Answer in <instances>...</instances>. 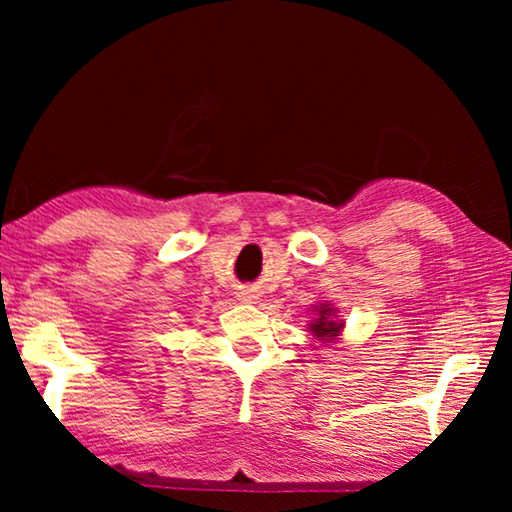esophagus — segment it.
Returning <instances> with one entry per match:
<instances>
[{"instance_id":"34e87169","label":"esophagus","mask_w":512,"mask_h":512,"mask_svg":"<svg viewBox=\"0 0 512 512\" xmlns=\"http://www.w3.org/2000/svg\"><path fill=\"white\" fill-rule=\"evenodd\" d=\"M239 298H241V300H244V302H250V300H255V296H253V293H250V291H241V293H239Z\"/></svg>"}]
</instances>
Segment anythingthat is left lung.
Instances as JSON below:
<instances>
[{
	"instance_id": "obj_1",
	"label": "left lung",
	"mask_w": 512,
	"mask_h": 512,
	"mask_svg": "<svg viewBox=\"0 0 512 512\" xmlns=\"http://www.w3.org/2000/svg\"><path fill=\"white\" fill-rule=\"evenodd\" d=\"M329 316H332V309L320 307V318H316V323L309 325L311 332H314L316 336H329V339H332V336H339V327L341 325L332 323V320H329Z\"/></svg>"
}]
</instances>
